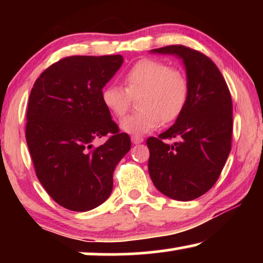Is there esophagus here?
Masks as SVG:
<instances>
[{
	"label": "esophagus",
	"instance_id": "obj_1",
	"mask_svg": "<svg viewBox=\"0 0 263 263\" xmlns=\"http://www.w3.org/2000/svg\"><path fill=\"white\" fill-rule=\"evenodd\" d=\"M132 142L134 143V145H139V143L143 142V139L141 136H132Z\"/></svg>",
	"mask_w": 263,
	"mask_h": 263
}]
</instances>
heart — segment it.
<instances>
[{"mask_svg":"<svg viewBox=\"0 0 263 263\" xmlns=\"http://www.w3.org/2000/svg\"><path fill=\"white\" fill-rule=\"evenodd\" d=\"M125 88L109 85L102 91V102L110 114L124 116L132 97H139L141 111L121 121L125 134L140 136L172 122L182 114L189 95V85L181 70L170 68L161 61L143 59L132 66L124 75Z\"/></svg>","mask_w":263,"mask_h":263,"instance_id":"b5f03b06","label":"heart"}]
</instances>
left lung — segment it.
Listing matches in <instances>:
<instances>
[{"instance_id":"obj_1","label":"left lung","mask_w":263,"mask_h":263,"mask_svg":"<svg viewBox=\"0 0 263 263\" xmlns=\"http://www.w3.org/2000/svg\"><path fill=\"white\" fill-rule=\"evenodd\" d=\"M174 55L185 68L189 95L185 107L159 138L147 139L148 172L165 196L192 201L207 193L218 181L231 151L232 99L213 61L183 45L151 50ZM176 137L177 143L163 140Z\"/></svg>"}]
</instances>
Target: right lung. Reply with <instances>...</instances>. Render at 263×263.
<instances>
[{"label": "right lung", "mask_w": 263, "mask_h": 263, "mask_svg": "<svg viewBox=\"0 0 263 263\" xmlns=\"http://www.w3.org/2000/svg\"><path fill=\"white\" fill-rule=\"evenodd\" d=\"M123 63L121 55L70 56L43 71L27 107L26 141L35 175L60 206L87 212L114 186V170L130 149L102 102V89ZM107 136L105 144L92 146Z\"/></svg>", "instance_id": "right-lung-1"}]
</instances>
